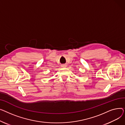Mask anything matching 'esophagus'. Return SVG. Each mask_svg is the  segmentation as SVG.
<instances>
[{
    "instance_id": "34e87169",
    "label": "esophagus",
    "mask_w": 125,
    "mask_h": 125,
    "mask_svg": "<svg viewBox=\"0 0 125 125\" xmlns=\"http://www.w3.org/2000/svg\"><path fill=\"white\" fill-rule=\"evenodd\" d=\"M66 65H67L66 64H62V67H63V68H64V67H66Z\"/></svg>"
}]
</instances>
